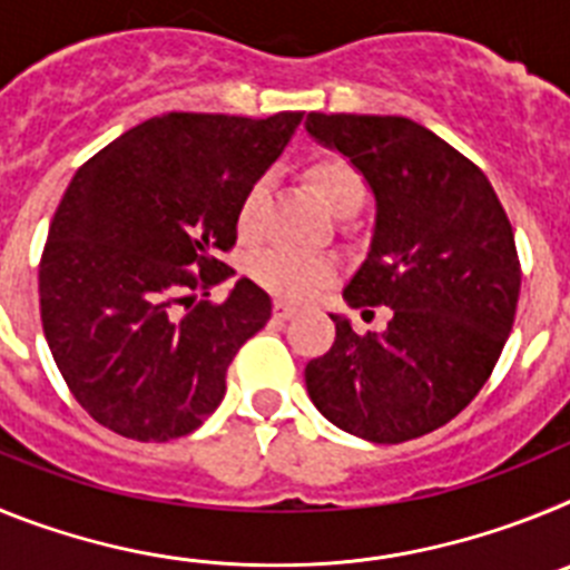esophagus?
I'll use <instances>...</instances> for the list:
<instances>
[{
	"mask_svg": "<svg viewBox=\"0 0 570 570\" xmlns=\"http://www.w3.org/2000/svg\"><path fill=\"white\" fill-rule=\"evenodd\" d=\"M294 314H296L294 305H288V302H282V299L274 302V316H276V320H291V316H294Z\"/></svg>",
	"mask_w": 570,
	"mask_h": 570,
	"instance_id": "obj_1",
	"label": "esophagus"
}]
</instances>
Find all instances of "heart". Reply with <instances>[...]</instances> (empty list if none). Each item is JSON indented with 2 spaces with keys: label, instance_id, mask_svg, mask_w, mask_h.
<instances>
[{
  "label": "heart",
  "instance_id": "heart-1",
  "mask_svg": "<svg viewBox=\"0 0 570 570\" xmlns=\"http://www.w3.org/2000/svg\"><path fill=\"white\" fill-rule=\"evenodd\" d=\"M305 179H308L322 208L340 216V219L354 216L365 203V176L360 174V168L351 159L340 154L314 156L308 168H305ZM262 203H265V179H256L245 190L239 210H236V230L245 239H250L259 228ZM250 276L279 299L302 302L334 279L336 265L334 259L322 254H305V250L294 248H268L250 262Z\"/></svg>",
  "mask_w": 570,
  "mask_h": 570
}]
</instances>
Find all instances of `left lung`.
Segmentation results:
<instances>
[{"label": "left lung", "mask_w": 570, "mask_h": 570, "mask_svg": "<svg viewBox=\"0 0 570 570\" xmlns=\"http://www.w3.org/2000/svg\"><path fill=\"white\" fill-rule=\"evenodd\" d=\"M305 128L376 196L371 248L342 296L391 308L382 334L331 314L336 340L305 365V385L347 434L416 440L454 420L500 360L522 282L513 228L488 176L405 116L308 114Z\"/></svg>", "instance_id": "8db88e82"}]
</instances>
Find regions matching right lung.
<instances>
[{
	"mask_svg": "<svg viewBox=\"0 0 570 570\" xmlns=\"http://www.w3.org/2000/svg\"><path fill=\"white\" fill-rule=\"evenodd\" d=\"M302 122L165 114L90 156L59 203L42 262L39 311L70 394L128 440L168 442L203 425L225 374L271 320V296L234 276L242 196Z\"/></svg>",
	"mask_w": 570,
	"mask_h": 570,
	"instance_id": "obj_1",
	"label": "right lung"
}]
</instances>
